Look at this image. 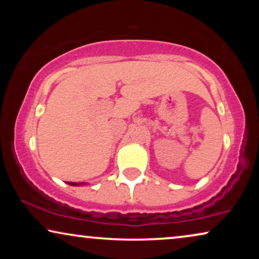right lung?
<instances>
[{
	"label": "right lung",
	"mask_w": 259,
	"mask_h": 259,
	"mask_svg": "<svg viewBox=\"0 0 259 259\" xmlns=\"http://www.w3.org/2000/svg\"><path fill=\"white\" fill-rule=\"evenodd\" d=\"M68 184H69V185H73V186H76V185H80V184H77V183H72V182H68Z\"/></svg>",
	"instance_id": "add662e5"
}]
</instances>
